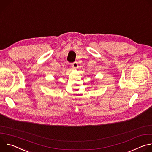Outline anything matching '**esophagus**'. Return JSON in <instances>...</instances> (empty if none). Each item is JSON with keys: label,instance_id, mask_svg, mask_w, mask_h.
Returning a JSON list of instances; mask_svg holds the SVG:
<instances>
[{"label": "esophagus", "instance_id": "esophagus-1", "mask_svg": "<svg viewBox=\"0 0 152 152\" xmlns=\"http://www.w3.org/2000/svg\"><path fill=\"white\" fill-rule=\"evenodd\" d=\"M72 68L74 69H77V67H78L77 62H75L72 63Z\"/></svg>", "mask_w": 152, "mask_h": 152}]
</instances>
